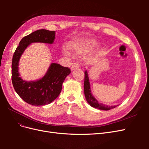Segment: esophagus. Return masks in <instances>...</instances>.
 <instances>
[{
  "label": "esophagus",
  "instance_id": "obj_1",
  "mask_svg": "<svg viewBox=\"0 0 149 149\" xmlns=\"http://www.w3.org/2000/svg\"><path fill=\"white\" fill-rule=\"evenodd\" d=\"M79 67V64H78V63H74V64L72 65V66H71V70L73 71V70H75V69L78 68Z\"/></svg>",
  "mask_w": 149,
  "mask_h": 149
}]
</instances>
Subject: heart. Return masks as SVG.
<instances>
[{"instance_id": "obj_1", "label": "heart", "mask_w": 149, "mask_h": 149, "mask_svg": "<svg viewBox=\"0 0 149 149\" xmlns=\"http://www.w3.org/2000/svg\"><path fill=\"white\" fill-rule=\"evenodd\" d=\"M96 45L97 42L95 40L84 38L72 42L70 45V48L71 51L74 54H81L88 52ZM63 53L67 56H69L68 52L65 49H63Z\"/></svg>"}]
</instances>
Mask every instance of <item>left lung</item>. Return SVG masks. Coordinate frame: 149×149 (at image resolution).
Returning <instances> with one entry per match:
<instances>
[{"instance_id": "left-lung-1", "label": "left lung", "mask_w": 149, "mask_h": 149, "mask_svg": "<svg viewBox=\"0 0 149 149\" xmlns=\"http://www.w3.org/2000/svg\"><path fill=\"white\" fill-rule=\"evenodd\" d=\"M84 96L87 102L89 104V105L94 107L96 109H99L101 110H104L108 111L111 109H113L117 106H108L104 104L100 103L94 97L91 93V87H90V83L89 79V76L87 70L84 72Z\"/></svg>"}]
</instances>
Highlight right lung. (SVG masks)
I'll return each instance as SVG.
<instances>
[{
	"mask_svg": "<svg viewBox=\"0 0 149 149\" xmlns=\"http://www.w3.org/2000/svg\"><path fill=\"white\" fill-rule=\"evenodd\" d=\"M55 31L38 30L25 36L19 43L13 55L12 81L15 91L22 100L33 106H44L51 103L59 96L62 84L71 73L68 67L53 63L46 74L36 81H26L20 76L19 64L22 54L31 43L52 44L55 41Z\"/></svg>",
	"mask_w": 149,
	"mask_h": 149,
	"instance_id": "add662e5",
	"label": "right lung"
}]
</instances>
